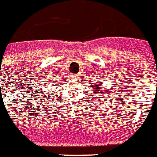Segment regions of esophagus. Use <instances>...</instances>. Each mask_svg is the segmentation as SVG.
<instances>
[{"label": "esophagus", "instance_id": "34e87169", "mask_svg": "<svg viewBox=\"0 0 157 157\" xmlns=\"http://www.w3.org/2000/svg\"><path fill=\"white\" fill-rule=\"evenodd\" d=\"M72 77H73V78H78V75H75V74H73V75H72Z\"/></svg>", "mask_w": 157, "mask_h": 157}]
</instances>
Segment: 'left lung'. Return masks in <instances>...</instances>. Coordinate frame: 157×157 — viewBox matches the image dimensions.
I'll list each match as a JSON object with an SVG mask.
<instances>
[{"instance_id":"obj_1","label":"left lung","mask_w":157,"mask_h":157,"mask_svg":"<svg viewBox=\"0 0 157 157\" xmlns=\"http://www.w3.org/2000/svg\"><path fill=\"white\" fill-rule=\"evenodd\" d=\"M101 84H98V83L96 82V84H95L94 86H91V87L94 88V90H93V92H94V94H95V95H100V96H105V94H106V92H103V90H101ZM96 94H98L96 95ZM101 94H104L101 95Z\"/></svg>"}]
</instances>
